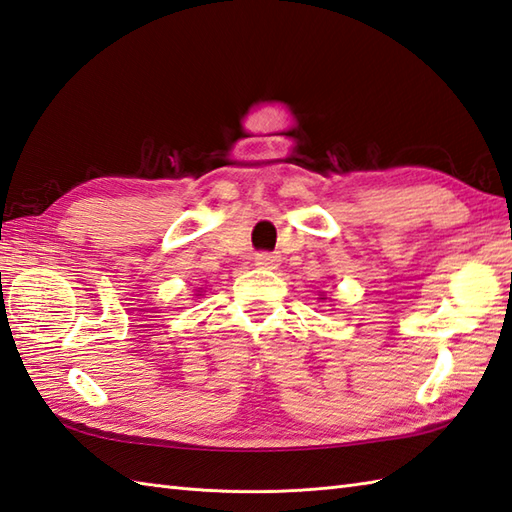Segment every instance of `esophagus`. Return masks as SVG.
Returning <instances> with one entry per match:
<instances>
[{
    "label": "esophagus",
    "instance_id": "obj_1",
    "mask_svg": "<svg viewBox=\"0 0 512 512\" xmlns=\"http://www.w3.org/2000/svg\"><path fill=\"white\" fill-rule=\"evenodd\" d=\"M279 257L272 255V253H257L255 255V266L259 268H268V270H275L279 266Z\"/></svg>",
    "mask_w": 512,
    "mask_h": 512
}]
</instances>
